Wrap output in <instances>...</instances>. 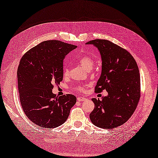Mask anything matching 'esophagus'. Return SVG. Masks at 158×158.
I'll use <instances>...</instances> for the list:
<instances>
[{
    "label": "esophagus",
    "mask_w": 158,
    "mask_h": 158,
    "mask_svg": "<svg viewBox=\"0 0 158 158\" xmlns=\"http://www.w3.org/2000/svg\"><path fill=\"white\" fill-rule=\"evenodd\" d=\"M86 100L85 98H83V97H77V100L79 102H83Z\"/></svg>",
    "instance_id": "1"
}]
</instances>
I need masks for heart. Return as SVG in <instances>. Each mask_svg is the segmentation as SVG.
<instances>
[{
  "label": "heart",
  "instance_id": "obj_1",
  "mask_svg": "<svg viewBox=\"0 0 158 158\" xmlns=\"http://www.w3.org/2000/svg\"><path fill=\"white\" fill-rule=\"evenodd\" d=\"M77 62L82 66L85 69L90 70L91 69L93 66H94L95 61L92 56L87 55H84L79 56L77 58ZM68 73V69L67 68H65L64 70V75H67ZM86 86L85 85H78L77 86L75 87V89L79 90L81 92H83L85 91L86 89Z\"/></svg>",
  "mask_w": 158,
  "mask_h": 158
}]
</instances>
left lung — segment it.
I'll return each instance as SVG.
<instances>
[{"instance_id": "left-lung-1", "label": "left lung", "mask_w": 158, "mask_h": 158, "mask_svg": "<svg viewBox=\"0 0 158 158\" xmlns=\"http://www.w3.org/2000/svg\"><path fill=\"white\" fill-rule=\"evenodd\" d=\"M86 44L94 45L102 58V73L95 92H108L101 100L92 99L95 107L90 114V120L102 128L120 126L131 117L141 96L137 62L127 51L109 40L96 39Z\"/></svg>"}]
</instances>
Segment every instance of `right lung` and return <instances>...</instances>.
I'll return each instance as SVG.
<instances>
[{
	"mask_svg": "<svg viewBox=\"0 0 158 158\" xmlns=\"http://www.w3.org/2000/svg\"><path fill=\"white\" fill-rule=\"evenodd\" d=\"M76 45L48 40L27 51L17 69L19 99L23 110L33 123L44 128L64 124L77 98L72 94L56 96L53 84L63 79V60Z\"/></svg>",
	"mask_w": 158,
	"mask_h": 158,
	"instance_id": "add662e5",
	"label": "right lung"
}]
</instances>
